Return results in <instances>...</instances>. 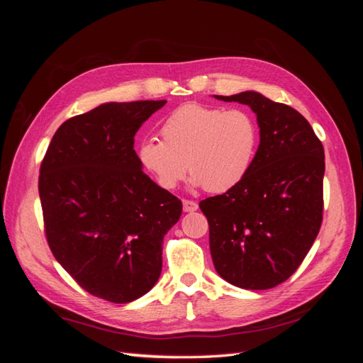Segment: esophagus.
Here are the masks:
<instances>
[{
    "instance_id": "obj_1",
    "label": "esophagus",
    "mask_w": 363,
    "mask_h": 363,
    "mask_svg": "<svg viewBox=\"0 0 363 363\" xmlns=\"http://www.w3.org/2000/svg\"><path fill=\"white\" fill-rule=\"evenodd\" d=\"M199 208V204L191 200H183V211L184 212H195Z\"/></svg>"
}]
</instances>
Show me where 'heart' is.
Instances as JSON below:
<instances>
[{
    "label": "heart",
    "instance_id": "obj_1",
    "mask_svg": "<svg viewBox=\"0 0 363 363\" xmlns=\"http://www.w3.org/2000/svg\"><path fill=\"white\" fill-rule=\"evenodd\" d=\"M160 135L163 140H140L138 159L167 191L177 188L186 169L194 188L212 194L233 189L250 172L260 142L257 121L250 112L199 103L175 108L163 121Z\"/></svg>",
    "mask_w": 363,
    "mask_h": 363
}]
</instances>
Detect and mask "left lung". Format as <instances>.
I'll use <instances>...</instances> for the list:
<instances>
[{"mask_svg": "<svg viewBox=\"0 0 363 363\" xmlns=\"http://www.w3.org/2000/svg\"><path fill=\"white\" fill-rule=\"evenodd\" d=\"M256 113L260 144L247 177L200 203L216 272L238 288L271 289L288 280L323 223L324 148L295 108L256 91L213 95Z\"/></svg>", "mask_w": 363, "mask_h": 363, "instance_id": "1", "label": "left lung"}]
</instances>
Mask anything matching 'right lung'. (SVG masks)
I'll use <instances>...</instances> for the list:
<instances>
[{
  "label": "right lung",
  "instance_id": "obj_1",
  "mask_svg": "<svg viewBox=\"0 0 363 363\" xmlns=\"http://www.w3.org/2000/svg\"><path fill=\"white\" fill-rule=\"evenodd\" d=\"M167 101L104 103L54 133L40 164L48 245L69 276L112 303L145 295L160 277L162 242L182 201L142 171L135 135Z\"/></svg>",
  "mask_w": 363,
  "mask_h": 363
}]
</instances>
